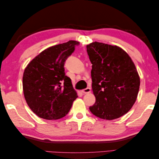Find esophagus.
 <instances>
[{
  "label": "esophagus",
  "instance_id": "1",
  "mask_svg": "<svg viewBox=\"0 0 159 159\" xmlns=\"http://www.w3.org/2000/svg\"><path fill=\"white\" fill-rule=\"evenodd\" d=\"M90 91H91V88H87L83 90H81V92H82L83 93H88L90 92Z\"/></svg>",
  "mask_w": 159,
  "mask_h": 159
}]
</instances>
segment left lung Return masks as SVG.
I'll return each mask as SVG.
<instances>
[{
  "mask_svg": "<svg viewBox=\"0 0 159 159\" xmlns=\"http://www.w3.org/2000/svg\"><path fill=\"white\" fill-rule=\"evenodd\" d=\"M92 64L91 79L95 103L90 111L113 120L126 114L137 99L140 78L131 57L121 48L95 42L86 46Z\"/></svg>",
  "mask_w": 159,
  "mask_h": 159,
  "instance_id": "1",
  "label": "left lung"
}]
</instances>
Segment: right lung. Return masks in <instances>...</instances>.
<instances>
[{
    "mask_svg": "<svg viewBox=\"0 0 159 159\" xmlns=\"http://www.w3.org/2000/svg\"><path fill=\"white\" fill-rule=\"evenodd\" d=\"M80 42L52 46L34 58L24 71L23 91L26 103L38 117L59 119L65 117L78 98L71 79L66 75V60Z\"/></svg>",
    "mask_w": 159,
    "mask_h": 159,
    "instance_id": "obj_1",
    "label": "right lung"
}]
</instances>
